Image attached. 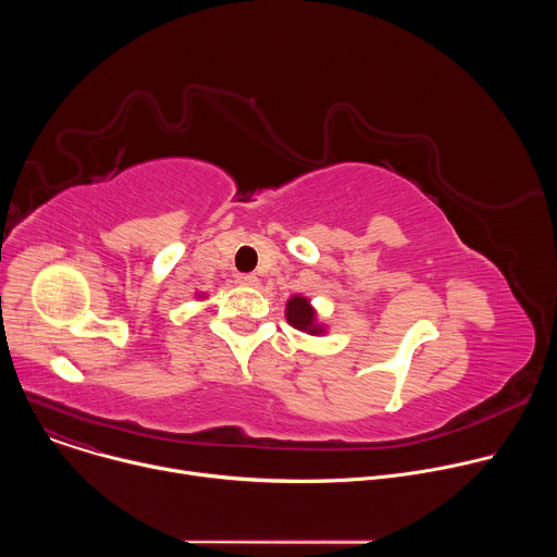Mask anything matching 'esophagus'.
I'll list each match as a JSON object with an SVG mask.
<instances>
[{"instance_id":"esophagus-1","label":"esophagus","mask_w":557,"mask_h":557,"mask_svg":"<svg viewBox=\"0 0 557 557\" xmlns=\"http://www.w3.org/2000/svg\"><path fill=\"white\" fill-rule=\"evenodd\" d=\"M235 282L243 284V286H258V277L253 273H240L235 275Z\"/></svg>"}]
</instances>
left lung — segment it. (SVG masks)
I'll use <instances>...</instances> for the list:
<instances>
[{
  "instance_id": "8db88e82",
  "label": "left lung",
  "mask_w": 557,
  "mask_h": 557,
  "mask_svg": "<svg viewBox=\"0 0 557 557\" xmlns=\"http://www.w3.org/2000/svg\"><path fill=\"white\" fill-rule=\"evenodd\" d=\"M286 320L293 329L308 333V335H322L324 326L317 324V314L310 301L301 295H293L286 304Z\"/></svg>"
}]
</instances>
